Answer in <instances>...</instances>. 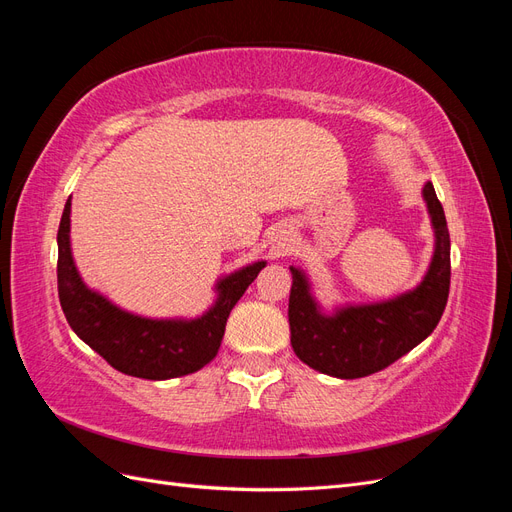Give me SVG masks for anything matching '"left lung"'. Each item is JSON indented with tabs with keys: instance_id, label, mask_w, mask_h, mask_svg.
Returning a JSON list of instances; mask_svg holds the SVG:
<instances>
[{
	"instance_id": "1",
	"label": "left lung",
	"mask_w": 512,
	"mask_h": 512,
	"mask_svg": "<svg viewBox=\"0 0 512 512\" xmlns=\"http://www.w3.org/2000/svg\"><path fill=\"white\" fill-rule=\"evenodd\" d=\"M423 200L436 237L433 256L421 284L399 297L342 305L327 314L307 275L290 267V342L305 365L342 380L365 378L401 359L438 327L451 286V237L431 181L423 185Z\"/></svg>"
}]
</instances>
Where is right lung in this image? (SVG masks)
I'll list each match as a JSON object with an SVG mask.
<instances>
[{"instance_id": "1", "label": "right lung", "mask_w": 512, "mask_h": 512, "mask_svg": "<svg viewBox=\"0 0 512 512\" xmlns=\"http://www.w3.org/2000/svg\"><path fill=\"white\" fill-rule=\"evenodd\" d=\"M70 209L64 207L57 230V290L72 331L121 374L145 380H170L194 374L215 359L226 320L267 262L258 260L215 284V301L196 318H145L126 312L91 290L74 265Z\"/></svg>"}]
</instances>
